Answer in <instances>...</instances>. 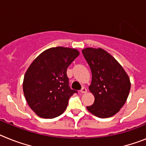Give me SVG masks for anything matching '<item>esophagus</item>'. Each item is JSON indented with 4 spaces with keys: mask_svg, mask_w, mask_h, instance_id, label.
I'll return each instance as SVG.
<instances>
[{
    "mask_svg": "<svg viewBox=\"0 0 146 146\" xmlns=\"http://www.w3.org/2000/svg\"><path fill=\"white\" fill-rule=\"evenodd\" d=\"M86 92H87V88L86 87H82V89L80 90V93H82V94H86Z\"/></svg>",
    "mask_w": 146,
    "mask_h": 146,
    "instance_id": "34e87169",
    "label": "esophagus"
}]
</instances>
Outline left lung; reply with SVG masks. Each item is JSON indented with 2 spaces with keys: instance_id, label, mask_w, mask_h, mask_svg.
Listing matches in <instances>:
<instances>
[{
  "instance_id": "1",
  "label": "left lung",
  "mask_w": 146,
  "mask_h": 146,
  "mask_svg": "<svg viewBox=\"0 0 146 146\" xmlns=\"http://www.w3.org/2000/svg\"><path fill=\"white\" fill-rule=\"evenodd\" d=\"M82 55L91 68L92 80L89 91L95 100L87 109L101 118L116 114L126 102L131 83L123 67L110 54L101 48H86Z\"/></svg>"
}]
</instances>
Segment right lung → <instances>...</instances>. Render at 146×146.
<instances>
[{"label":"right lung","instance_id":"right-lung-1","mask_svg":"<svg viewBox=\"0 0 146 146\" xmlns=\"http://www.w3.org/2000/svg\"><path fill=\"white\" fill-rule=\"evenodd\" d=\"M76 49L56 47L46 50L30 65L23 80V92L30 108L44 118L58 116L66 109L71 89L67 68L79 55Z\"/></svg>","mask_w":146,"mask_h":146}]
</instances>
